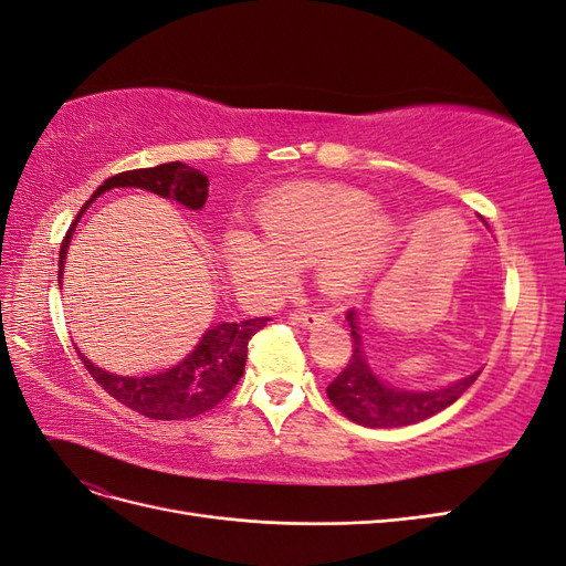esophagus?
Segmentation results:
<instances>
[{
  "instance_id": "34e87169",
  "label": "esophagus",
  "mask_w": 566,
  "mask_h": 566,
  "mask_svg": "<svg viewBox=\"0 0 566 566\" xmlns=\"http://www.w3.org/2000/svg\"><path fill=\"white\" fill-rule=\"evenodd\" d=\"M290 318H293L295 324L312 326V324H318V321H324L328 316L324 312H290Z\"/></svg>"
}]
</instances>
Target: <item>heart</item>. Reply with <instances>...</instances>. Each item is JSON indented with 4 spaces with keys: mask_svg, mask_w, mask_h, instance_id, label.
Here are the masks:
<instances>
[{
    "mask_svg": "<svg viewBox=\"0 0 566 566\" xmlns=\"http://www.w3.org/2000/svg\"><path fill=\"white\" fill-rule=\"evenodd\" d=\"M262 240L231 231L221 259L231 279L269 297L287 285L295 266L314 264L321 290L353 295L384 266L395 240L392 221L366 192L340 182H300L273 192L256 211Z\"/></svg>",
    "mask_w": 566,
    "mask_h": 566,
    "instance_id": "heart-1",
    "label": "heart"
}]
</instances>
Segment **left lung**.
<instances>
[{"label":"left lung","instance_id":"8db88e82","mask_svg":"<svg viewBox=\"0 0 566 566\" xmlns=\"http://www.w3.org/2000/svg\"><path fill=\"white\" fill-rule=\"evenodd\" d=\"M345 318L349 324V335H353V355H349L345 369L331 380L326 392L340 415L359 426H366V429H400V426H411L436 417L438 411L460 400L481 374L476 371L438 390H402L388 386L366 361L357 312L349 310Z\"/></svg>","mask_w":566,"mask_h":566}]
</instances>
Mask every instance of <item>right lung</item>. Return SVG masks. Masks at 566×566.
Wrapping results in <instances>:
<instances>
[{"instance_id": "right-lung-1", "label": "right lung", "mask_w": 566, "mask_h": 566, "mask_svg": "<svg viewBox=\"0 0 566 566\" xmlns=\"http://www.w3.org/2000/svg\"><path fill=\"white\" fill-rule=\"evenodd\" d=\"M112 188H140L161 197H171V200L186 205L188 209H202L207 202L209 180L202 171L180 161L159 164L151 166V169H133L106 178L95 195L90 197V202H85V207L78 211L64 242H61L59 279L64 273V259L75 223L83 217V211L95 202V197ZM266 321L269 316H256L235 321V324L231 321V324L211 326L186 359L171 366V369L151 376H116L99 369L81 353L78 357L102 390L109 392L120 405L137 411V415L164 421L192 419L217 407L238 386L242 371H245L248 343L256 331L266 326Z\"/></svg>"}]
</instances>
